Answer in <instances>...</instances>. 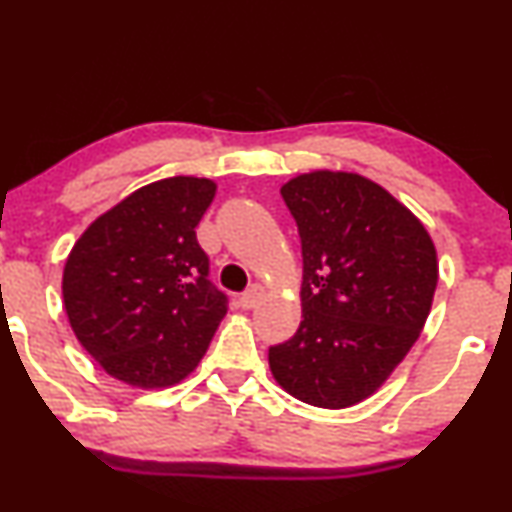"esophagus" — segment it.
Listing matches in <instances>:
<instances>
[{
    "mask_svg": "<svg viewBox=\"0 0 512 512\" xmlns=\"http://www.w3.org/2000/svg\"><path fill=\"white\" fill-rule=\"evenodd\" d=\"M264 298V288L262 286H250L248 291H245L243 295H240L238 298V305L243 307V310H252V307H255L257 303H260V300Z\"/></svg>",
    "mask_w": 512,
    "mask_h": 512,
    "instance_id": "obj_1",
    "label": "esophagus"
}]
</instances>
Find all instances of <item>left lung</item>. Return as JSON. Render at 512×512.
<instances>
[{
    "instance_id": "obj_1",
    "label": "left lung",
    "mask_w": 512,
    "mask_h": 512,
    "mask_svg": "<svg viewBox=\"0 0 512 512\" xmlns=\"http://www.w3.org/2000/svg\"><path fill=\"white\" fill-rule=\"evenodd\" d=\"M281 195L303 245V322L269 348V367L293 398L350 408L420 338L439 281L436 248L408 207L360 174L310 171Z\"/></svg>"
}]
</instances>
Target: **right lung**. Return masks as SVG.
Masks as SVG:
<instances>
[{
	"mask_svg": "<svg viewBox=\"0 0 512 512\" xmlns=\"http://www.w3.org/2000/svg\"><path fill=\"white\" fill-rule=\"evenodd\" d=\"M217 183L174 176L138 188L73 245L64 267L71 329L107 374L138 389L183 381L226 315L195 226Z\"/></svg>",
	"mask_w": 512,
	"mask_h": 512,
	"instance_id": "obj_1",
	"label": "right lung"
}]
</instances>
